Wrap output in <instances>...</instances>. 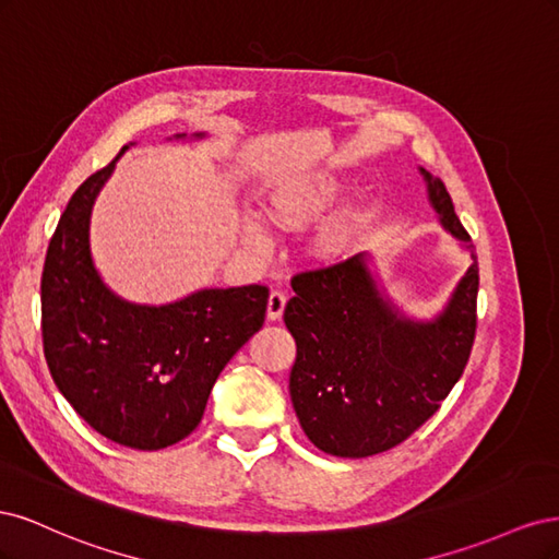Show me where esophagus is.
<instances>
[{"mask_svg": "<svg viewBox=\"0 0 559 559\" xmlns=\"http://www.w3.org/2000/svg\"><path fill=\"white\" fill-rule=\"evenodd\" d=\"M284 306H286V296L282 292H277V289L270 292V296H267V312H265L267 319L270 321L280 319L282 312H284Z\"/></svg>", "mask_w": 559, "mask_h": 559, "instance_id": "1", "label": "esophagus"}]
</instances>
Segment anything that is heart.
Instances as JSON below:
<instances>
[{
    "mask_svg": "<svg viewBox=\"0 0 559 559\" xmlns=\"http://www.w3.org/2000/svg\"><path fill=\"white\" fill-rule=\"evenodd\" d=\"M337 195V181L331 177H306V179H294L286 181L267 195L265 200V210L270 218L282 228L298 230L306 228L308 224L317 222V218L324 214V210L331 205ZM242 238L249 247L257 251H267L270 249V235L263 228L259 218H242ZM354 230V222L349 216L337 218L335 224H331L324 233L317 238V251L321 257H333V253L341 251Z\"/></svg>",
    "mask_w": 559,
    "mask_h": 559,
    "instance_id": "obj_1",
    "label": "heart"
}]
</instances>
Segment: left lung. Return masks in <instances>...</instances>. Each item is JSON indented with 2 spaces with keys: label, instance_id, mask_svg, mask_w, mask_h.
Here are the masks:
<instances>
[{
  "label": "left lung",
  "instance_id": "1",
  "mask_svg": "<svg viewBox=\"0 0 559 559\" xmlns=\"http://www.w3.org/2000/svg\"><path fill=\"white\" fill-rule=\"evenodd\" d=\"M441 226L471 253L445 308L433 319L403 314L384 294L370 253L292 280L284 324L296 341L289 394L310 441L361 460L392 450L441 408L462 378L476 335L478 261L445 183L425 167Z\"/></svg>",
  "mask_w": 559,
  "mask_h": 559
}]
</instances>
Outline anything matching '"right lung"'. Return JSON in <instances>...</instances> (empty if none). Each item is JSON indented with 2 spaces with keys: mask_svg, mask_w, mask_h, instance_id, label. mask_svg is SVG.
<instances>
[{
  "mask_svg": "<svg viewBox=\"0 0 559 559\" xmlns=\"http://www.w3.org/2000/svg\"><path fill=\"white\" fill-rule=\"evenodd\" d=\"M126 151L83 181L60 216L41 275V335L50 376L97 433L160 450L200 425L218 373L263 326L267 289H200L165 306L114 294L93 261L91 216Z\"/></svg>",
  "mask_w": 559,
  "mask_h": 559,
  "instance_id": "add662e5",
  "label": "right lung"
}]
</instances>
